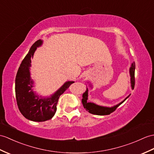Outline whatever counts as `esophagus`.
Segmentation results:
<instances>
[{"label":"esophagus","mask_w":154,"mask_h":154,"mask_svg":"<svg viewBox=\"0 0 154 154\" xmlns=\"http://www.w3.org/2000/svg\"><path fill=\"white\" fill-rule=\"evenodd\" d=\"M83 77H87V75H85V74H83Z\"/></svg>","instance_id":"esophagus-1"}]
</instances>
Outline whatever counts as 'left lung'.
I'll return each instance as SVG.
<instances>
[{
    "mask_svg": "<svg viewBox=\"0 0 154 154\" xmlns=\"http://www.w3.org/2000/svg\"><path fill=\"white\" fill-rule=\"evenodd\" d=\"M134 71H135V63H132L131 67L129 68V75L131 77V87L132 90H133L134 87ZM89 83V82H88ZM90 85V87L92 88V85L91 83L89 84ZM88 88L87 87V89H86V91L83 94V98L81 100L82 103H83V106L84 108L92 114H94V115L97 116H106V115H109L111 113H112L116 109L118 106H119L121 103H123L129 97L131 96V94L128 95L127 97L125 98L123 101H121L119 103H117L116 105H114L112 107H108V106H103L98 105L94 102H88L87 101L88 100Z\"/></svg>",
    "mask_w": 154,
    "mask_h": 154,
    "instance_id": "8db88e82",
    "label": "left lung"
}]
</instances>
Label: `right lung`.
<instances>
[{"label": "right lung", "instance_id": "obj_1", "mask_svg": "<svg viewBox=\"0 0 154 154\" xmlns=\"http://www.w3.org/2000/svg\"><path fill=\"white\" fill-rule=\"evenodd\" d=\"M43 44L39 39L31 46L23 60L17 72L15 80V91L17 104L21 113L26 119L42 122L52 119L56 112V105L62 94L74 81H68L50 96H44L33 91L35 83L31 77V58H33L37 48Z\"/></svg>", "mask_w": 154, "mask_h": 154}]
</instances>
